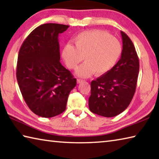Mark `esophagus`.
Segmentation results:
<instances>
[{
  "mask_svg": "<svg viewBox=\"0 0 159 159\" xmlns=\"http://www.w3.org/2000/svg\"><path fill=\"white\" fill-rule=\"evenodd\" d=\"M82 82H83V79H77V83H81Z\"/></svg>",
  "mask_w": 159,
  "mask_h": 159,
  "instance_id": "obj_1",
  "label": "esophagus"
}]
</instances>
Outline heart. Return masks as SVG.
<instances>
[{
  "label": "heart",
  "mask_w": 159,
  "mask_h": 159,
  "mask_svg": "<svg viewBox=\"0 0 159 159\" xmlns=\"http://www.w3.org/2000/svg\"><path fill=\"white\" fill-rule=\"evenodd\" d=\"M75 45H66L62 57L66 66L76 68L83 60L85 62L76 69L80 77H89L95 73L105 74L114 68L121 56L123 48L120 41L106 31L92 30L83 31L75 38Z\"/></svg>",
  "instance_id": "obj_1"
}]
</instances>
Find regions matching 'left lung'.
I'll return each instance as SVG.
<instances>
[{
	"instance_id": "8db88e82",
	"label": "left lung",
	"mask_w": 159,
	"mask_h": 159,
	"mask_svg": "<svg viewBox=\"0 0 159 159\" xmlns=\"http://www.w3.org/2000/svg\"><path fill=\"white\" fill-rule=\"evenodd\" d=\"M123 51L119 61L108 73L92 80L88 100L90 111L104 117H114L129 106L135 93L139 63L133 42L120 31Z\"/></svg>"
}]
</instances>
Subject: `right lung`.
<instances>
[{"mask_svg":"<svg viewBox=\"0 0 159 159\" xmlns=\"http://www.w3.org/2000/svg\"><path fill=\"white\" fill-rule=\"evenodd\" d=\"M68 25L48 23L26 37L19 52L17 76L21 95L35 114L51 118L66 109L76 79L60 63L59 34Z\"/></svg>","mask_w":159,"mask_h":159,"instance_id":"1","label":"right lung"}]
</instances>
